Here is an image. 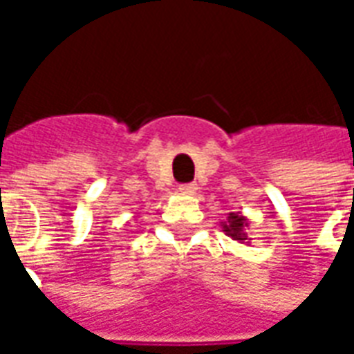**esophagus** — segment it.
<instances>
[{"mask_svg": "<svg viewBox=\"0 0 354 354\" xmlns=\"http://www.w3.org/2000/svg\"><path fill=\"white\" fill-rule=\"evenodd\" d=\"M180 195H185V197H192V195L197 194V185L195 184H184L178 187Z\"/></svg>", "mask_w": 354, "mask_h": 354, "instance_id": "1", "label": "esophagus"}]
</instances>
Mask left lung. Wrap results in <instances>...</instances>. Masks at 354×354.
<instances>
[{"instance_id":"8db88e82","label":"left lung","mask_w":354,"mask_h":354,"mask_svg":"<svg viewBox=\"0 0 354 354\" xmlns=\"http://www.w3.org/2000/svg\"><path fill=\"white\" fill-rule=\"evenodd\" d=\"M222 232L228 237H232L237 243H251V237L247 236V226H249V220L243 216L241 212H230V216L224 222H220Z\"/></svg>"}]
</instances>
